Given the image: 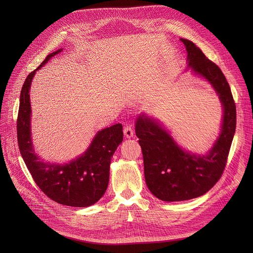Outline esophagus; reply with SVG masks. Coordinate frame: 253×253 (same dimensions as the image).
Instances as JSON below:
<instances>
[{
	"label": "esophagus",
	"mask_w": 253,
	"mask_h": 253,
	"mask_svg": "<svg viewBox=\"0 0 253 253\" xmlns=\"http://www.w3.org/2000/svg\"><path fill=\"white\" fill-rule=\"evenodd\" d=\"M134 134V130H133V127H132L131 125H127L124 127V135L125 137L127 138H130L133 136Z\"/></svg>",
	"instance_id": "esophagus-1"
}]
</instances>
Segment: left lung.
Listing matches in <instances>:
<instances>
[{
    "instance_id": "1",
    "label": "left lung",
    "mask_w": 253,
    "mask_h": 253,
    "mask_svg": "<svg viewBox=\"0 0 253 253\" xmlns=\"http://www.w3.org/2000/svg\"><path fill=\"white\" fill-rule=\"evenodd\" d=\"M189 65L213 86L223 104L221 133L212 150L196 156L181 150L154 120L141 115L135 132L142 150L144 177L149 190L162 201H185L207 193L219 180L227 165L236 130V104L221 70L192 41L181 39Z\"/></svg>"
}]
</instances>
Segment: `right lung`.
Segmentation results:
<instances>
[{
  "label": "right lung",
  "mask_w": 253,
  "mask_h": 253,
  "mask_svg": "<svg viewBox=\"0 0 253 253\" xmlns=\"http://www.w3.org/2000/svg\"><path fill=\"white\" fill-rule=\"evenodd\" d=\"M61 50L49 54L39 69ZM35 70L20 92L17 117V140L20 154L38 187L51 200L74 207H87L96 203L109 184L111 159L118 145L123 141V126L116 124L99 131L89 149L77 160L69 164L44 163L33 150L31 140L30 88Z\"/></svg>",
  "instance_id": "obj_1"
}]
</instances>
